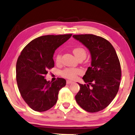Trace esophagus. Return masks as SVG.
<instances>
[{"instance_id":"34e87169","label":"esophagus","mask_w":135,"mask_h":135,"mask_svg":"<svg viewBox=\"0 0 135 135\" xmlns=\"http://www.w3.org/2000/svg\"><path fill=\"white\" fill-rule=\"evenodd\" d=\"M72 83V81L71 80H67L66 81V83L68 84V85H69V84H71Z\"/></svg>"}]
</instances>
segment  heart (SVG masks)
Masks as SVG:
<instances>
[{
  "label": "heart",
  "mask_w": 135,
  "mask_h": 135,
  "mask_svg": "<svg viewBox=\"0 0 135 135\" xmlns=\"http://www.w3.org/2000/svg\"><path fill=\"white\" fill-rule=\"evenodd\" d=\"M73 53L77 58L81 56H86V50L81 47H77L73 49ZM55 61L57 63H60L61 59V54L60 52H58L55 55ZM81 73V71L79 69H74V68H66L61 72V75L63 77L69 79H75L78 74Z\"/></svg>",
  "instance_id": "obj_1"
}]
</instances>
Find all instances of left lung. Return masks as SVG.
<instances>
[{"label":"left lung","mask_w":135,"mask_h":135,"mask_svg":"<svg viewBox=\"0 0 135 135\" xmlns=\"http://www.w3.org/2000/svg\"><path fill=\"white\" fill-rule=\"evenodd\" d=\"M88 49L91 67L83 77L86 84L75 95L80 107L88 112L96 113L106 108L119 91L121 78L119 60L114 48L108 41L92 34L73 35Z\"/></svg>","instance_id":"1"}]
</instances>
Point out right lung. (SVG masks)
Instances as JSON below:
<instances>
[{
  "label": "right lung",
  "mask_w": 135,
  "mask_h": 135,
  "mask_svg": "<svg viewBox=\"0 0 135 135\" xmlns=\"http://www.w3.org/2000/svg\"><path fill=\"white\" fill-rule=\"evenodd\" d=\"M72 34L45 35L29 42L16 63V81L21 95L32 110L47 111L57 102L59 91L66 81L58 78L50 82L45 79L48 70L54 67V54L69 40Z\"/></svg>",
  "instance_id": "1"
}]
</instances>
